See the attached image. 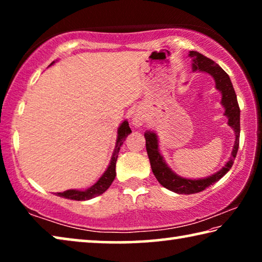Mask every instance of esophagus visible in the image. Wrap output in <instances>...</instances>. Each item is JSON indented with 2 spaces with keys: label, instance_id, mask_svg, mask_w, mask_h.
Wrapping results in <instances>:
<instances>
[{
  "label": "esophagus",
  "instance_id": "obj_1",
  "mask_svg": "<svg viewBox=\"0 0 262 262\" xmlns=\"http://www.w3.org/2000/svg\"><path fill=\"white\" fill-rule=\"evenodd\" d=\"M143 115L142 114H135L134 117H133V123H134L135 126H141L142 123H143Z\"/></svg>",
  "mask_w": 262,
  "mask_h": 262
}]
</instances>
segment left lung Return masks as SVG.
I'll list each match as a JSON object with an SVG mask.
<instances>
[{
    "instance_id": "1",
    "label": "left lung",
    "mask_w": 262,
    "mask_h": 262,
    "mask_svg": "<svg viewBox=\"0 0 262 262\" xmlns=\"http://www.w3.org/2000/svg\"><path fill=\"white\" fill-rule=\"evenodd\" d=\"M189 56L193 59V70L194 72H203L209 74L215 79L216 89L222 94V105L225 108V115L228 117V125L233 128L234 134H236V141L231 152L230 161L222 167V170L216 172L212 176L203 179H186L183 177L177 176L167 164L164 161L162 155L158 150V140L157 135L154 132H145V147L149 156L150 165L154 172L155 177L158 183L164 187L172 190V192L178 194H194L202 192L203 189L209 187L210 185L219 181L222 177L231 168L234 158L237 156V151L239 148V135H241V110L237 101V96L231 81H230L229 75L222 69L219 64L210 60L209 57L200 54L199 52L190 51Z\"/></svg>"
}]
</instances>
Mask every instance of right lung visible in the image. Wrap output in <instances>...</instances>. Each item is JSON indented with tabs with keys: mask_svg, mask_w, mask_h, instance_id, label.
<instances>
[{
	"mask_svg": "<svg viewBox=\"0 0 262 262\" xmlns=\"http://www.w3.org/2000/svg\"><path fill=\"white\" fill-rule=\"evenodd\" d=\"M53 64V63H51ZM132 133L128 121H123L118 129V137H117V145H115L113 156L111 158V163L107 167V170L104 172V174L100 177L99 180L97 181L95 185H92L90 188L85 190H77V189H68L62 193H57V196L69 199V200H76V201H85L90 200L92 198L98 196V195L103 194L106 189H107L111 184L113 183L115 178V164H117L118 154L120 147L125 142L126 137Z\"/></svg>",
	"mask_w": 262,
	"mask_h": 262,
	"instance_id": "right-lung-1",
	"label": "right lung"
}]
</instances>
